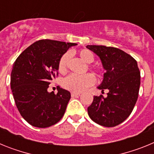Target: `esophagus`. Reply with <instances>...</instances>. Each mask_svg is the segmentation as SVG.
<instances>
[{"mask_svg":"<svg viewBox=\"0 0 154 154\" xmlns=\"http://www.w3.org/2000/svg\"><path fill=\"white\" fill-rule=\"evenodd\" d=\"M80 92H72V93H71V96H72V97H76V96H80Z\"/></svg>","mask_w":154,"mask_h":154,"instance_id":"esophagus-1","label":"esophagus"}]
</instances>
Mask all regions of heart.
<instances>
[{
    "instance_id": "heart-1",
    "label": "heart",
    "mask_w": 154,
    "mask_h": 154,
    "mask_svg": "<svg viewBox=\"0 0 154 154\" xmlns=\"http://www.w3.org/2000/svg\"><path fill=\"white\" fill-rule=\"evenodd\" d=\"M79 56L82 60L86 63H92L94 61V55L91 51L88 49H82L79 51ZM69 59V53H65L58 62V70L60 72H65L67 69L68 62ZM98 72L101 73L102 69L100 68L95 67ZM96 82V78L91 73L77 75H69L62 81V86L65 89L74 92H81L87 89L89 87L92 86Z\"/></svg>"
}]
</instances>
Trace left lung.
I'll return each instance as SVG.
<instances>
[{
    "mask_svg": "<svg viewBox=\"0 0 154 154\" xmlns=\"http://www.w3.org/2000/svg\"><path fill=\"white\" fill-rule=\"evenodd\" d=\"M101 59L106 70L98 89H108L107 97L94 96L88 107L92 121L106 127H113L126 120L137 103L140 85V72L137 61L129 54L113 47L87 45Z\"/></svg>",
    "mask_w": 154,
    "mask_h": 154,
    "instance_id": "1",
    "label": "left lung"
}]
</instances>
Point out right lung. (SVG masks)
<instances>
[{
  "label": "right lung",
  "instance_id": "right-lung-1",
  "mask_svg": "<svg viewBox=\"0 0 154 154\" xmlns=\"http://www.w3.org/2000/svg\"><path fill=\"white\" fill-rule=\"evenodd\" d=\"M75 43L43 39L35 42L17 58L11 75V88L16 106L31 126L46 128L64 116L71 98L69 91H47L58 75V62Z\"/></svg>",
  "mask_w": 154,
  "mask_h": 154
}]
</instances>
